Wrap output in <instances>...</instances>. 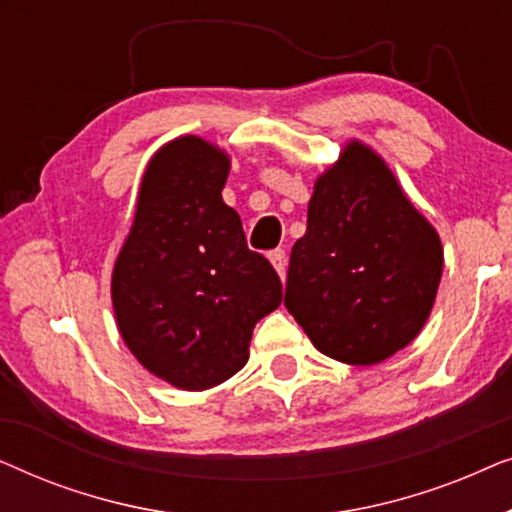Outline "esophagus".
<instances>
[{
    "label": "esophagus",
    "instance_id": "esophagus-1",
    "mask_svg": "<svg viewBox=\"0 0 512 512\" xmlns=\"http://www.w3.org/2000/svg\"><path fill=\"white\" fill-rule=\"evenodd\" d=\"M270 263L275 265V270L279 272V277H286V251L284 249H275L270 251Z\"/></svg>",
    "mask_w": 512,
    "mask_h": 512
}]
</instances>
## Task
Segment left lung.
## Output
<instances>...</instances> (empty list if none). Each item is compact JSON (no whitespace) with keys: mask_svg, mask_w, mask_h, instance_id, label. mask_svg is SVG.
Here are the masks:
<instances>
[{"mask_svg":"<svg viewBox=\"0 0 512 512\" xmlns=\"http://www.w3.org/2000/svg\"><path fill=\"white\" fill-rule=\"evenodd\" d=\"M443 277L438 230L368 144L319 174L293 244L284 305L321 354L375 366L422 331Z\"/></svg>","mask_w":512,"mask_h":512,"instance_id":"1","label":"left lung"}]
</instances>
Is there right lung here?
I'll return each mask as SVG.
<instances>
[{
	"label": "right lung",
	"mask_w": 512,
	"mask_h": 512,
	"mask_svg": "<svg viewBox=\"0 0 512 512\" xmlns=\"http://www.w3.org/2000/svg\"><path fill=\"white\" fill-rule=\"evenodd\" d=\"M230 156L184 135L153 153L135 219L111 272L118 333L151 375L212 389L249 359L256 321L282 303V282L249 251L221 198Z\"/></svg>",
	"instance_id": "right-lung-1"
}]
</instances>
